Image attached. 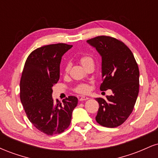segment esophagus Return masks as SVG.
<instances>
[{"mask_svg": "<svg viewBox=\"0 0 158 158\" xmlns=\"http://www.w3.org/2000/svg\"><path fill=\"white\" fill-rule=\"evenodd\" d=\"M89 98L88 97H85V96H81V97L79 98V101H81V102H83V101H85L87 100V99H88Z\"/></svg>", "mask_w": 158, "mask_h": 158, "instance_id": "34e87169", "label": "esophagus"}]
</instances>
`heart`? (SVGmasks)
<instances>
[{
    "label": "heart",
    "mask_w": 158,
    "mask_h": 158,
    "mask_svg": "<svg viewBox=\"0 0 158 158\" xmlns=\"http://www.w3.org/2000/svg\"><path fill=\"white\" fill-rule=\"evenodd\" d=\"M79 61H80L81 64L84 67V68H86L88 64H91V63H94L93 59L88 56H81L79 59ZM69 70H70V65L67 64L64 68V72L65 73H68ZM75 90L78 93H81V94H85L86 92H88V86L85 84H80L79 85L77 88H75Z\"/></svg>",
    "instance_id": "b5f03b06"
}]
</instances>
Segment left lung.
<instances>
[{
  "instance_id": "8db88e82",
  "label": "left lung",
  "mask_w": 158,
  "mask_h": 158,
  "mask_svg": "<svg viewBox=\"0 0 158 158\" xmlns=\"http://www.w3.org/2000/svg\"><path fill=\"white\" fill-rule=\"evenodd\" d=\"M87 42L102 58L101 90L111 89L106 99L99 102L96 120L101 126L114 128L128 119L139 93V68L133 53L124 43L110 36H97Z\"/></svg>"
}]
</instances>
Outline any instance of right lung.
Listing matches in <instances>:
<instances>
[{"label":"right lung","mask_w":158,"mask_h":158,"mask_svg":"<svg viewBox=\"0 0 158 158\" xmlns=\"http://www.w3.org/2000/svg\"><path fill=\"white\" fill-rule=\"evenodd\" d=\"M66 44H50L32 51L27 58L20 81V98L29 120L48 135L68 128L78 99L70 96L61 103L52 99V86L59 79L61 57L72 48Z\"/></svg>","instance_id":"obj_1"}]
</instances>
